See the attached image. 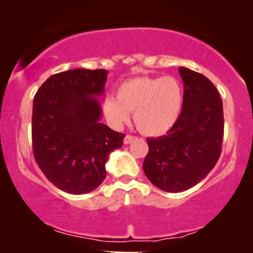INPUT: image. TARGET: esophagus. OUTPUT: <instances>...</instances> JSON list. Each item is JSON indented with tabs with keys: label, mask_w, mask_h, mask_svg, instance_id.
Returning <instances> with one entry per match:
<instances>
[{
	"label": "esophagus",
	"mask_w": 253,
	"mask_h": 253,
	"mask_svg": "<svg viewBox=\"0 0 253 253\" xmlns=\"http://www.w3.org/2000/svg\"><path fill=\"white\" fill-rule=\"evenodd\" d=\"M134 139H135V136H133V135H126V136H125V139H124V144L128 145V144L132 143V141L134 140Z\"/></svg>",
	"instance_id": "1"
}]
</instances>
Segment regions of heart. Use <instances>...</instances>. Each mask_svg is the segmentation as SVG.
Here are the masks:
<instances>
[{
  "mask_svg": "<svg viewBox=\"0 0 253 253\" xmlns=\"http://www.w3.org/2000/svg\"><path fill=\"white\" fill-rule=\"evenodd\" d=\"M183 86L172 76H141L125 81L118 86L117 98L102 103L107 121L121 127L133 112L135 126L146 135H161L173 127L183 106Z\"/></svg>",
  "mask_w": 253,
  "mask_h": 253,
  "instance_id": "b5f03b06",
  "label": "heart"
}]
</instances>
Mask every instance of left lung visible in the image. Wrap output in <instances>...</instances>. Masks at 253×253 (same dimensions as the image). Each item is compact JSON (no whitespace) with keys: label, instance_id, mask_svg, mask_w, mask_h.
Returning a JSON list of instances; mask_svg holds the SVG:
<instances>
[{"label":"left lung","instance_id":"left-lung-1","mask_svg":"<svg viewBox=\"0 0 253 253\" xmlns=\"http://www.w3.org/2000/svg\"><path fill=\"white\" fill-rule=\"evenodd\" d=\"M183 85L182 112L165 135L147 138L143 169L159 189L181 193L201 182L215 167L223 138L222 101L203 75L178 69Z\"/></svg>","mask_w":253,"mask_h":253}]
</instances>
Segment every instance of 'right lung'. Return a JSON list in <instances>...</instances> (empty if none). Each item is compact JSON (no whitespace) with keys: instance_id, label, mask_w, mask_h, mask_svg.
<instances>
[{"instance_id":"right-lung-1","label":"right lung","mask_w":253,"mask_h":253,"mask_svg":"<svg viewBox=\"0 0 253 253\" xmlns=\"http://www.w3.org/2000/svg\"><path fill=\"white\" fill-rule=\"evenodd\" d=\"M108 71L75 69L48 77L37 91L32 115L33 155L46 178L65 193L81 195L106 178L110 152L125 134L100 123L97 98Z\"/></svg>"}]
</instances>
